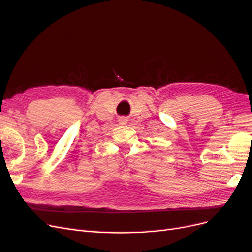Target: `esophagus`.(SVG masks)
Returning <instances> with one entry per match:
<instances>
[{"label":"esophagus","mask_w":252,"mask_h":252,"mask_svg":"<svg viewBox=\"0 0 252 252\" xmlns=\"http://www.w3.org/2000/svg\"><path fill=\"white\" fill-rule=\"evenodd\" d=\"M126 119H120V124H126Z\"/></svg>","instance_id":"obj_1"}]
</instances>
